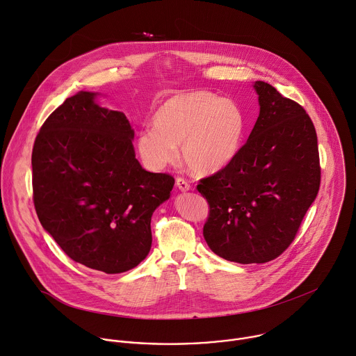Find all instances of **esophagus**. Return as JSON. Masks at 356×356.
I'll use <instances>...</instances> for the list:
<instances>
[{"label": "esophagus", "mask_w": 356, "mask_h": 356, "mask_svg": "<svg viewBox=\"0 0 356 356\" xmlns=\"http://www.w3.org/2000/svg\"><path fill=\"white\" fill-rule=\"evenodd\" d=\"M176 186H177V188H179L180 191H188V190H191V186H190L184 179H181V177L176 179Z\"/></svg>", "instance_id": "1"}]
</instances>
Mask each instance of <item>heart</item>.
<instances>
[{
  "label": "heart",
  "mask_w": 356,
  "mask_h": 356,
  "mask_svg": "<svg viewBox=\"0 0 356 356\" xmlns=\"http://www.w3.org/2000/svg\"><path fill=\"white\" fill-rule=\"evenodd\" d=\"M152 128L140 131L135 149L150 170H162L179 158L200 176L225 169L238 155L246 117L232 99L206 90L176 92L158 107Z\"/></svg>",
  "instance_id": "heart-1"
}]
</instances>
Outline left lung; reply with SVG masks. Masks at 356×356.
Masks as SVG:
<instances>
[{
	"mask_svg": "<svg viewBox=\"0 0 356 356\" xmlns=\"http://www.w3.org/2000/svg\"><path fill=\"white\" fill-rule=\"evenodd\" d=\"M259 117L235 159L202 179L210 204L202 235L229 262L265 264L293 242L320 188L316 128L301 106L265 81L253 83Z\"/></svg>",
	"mask_w": 356,
	"mask_h": 356,
	"instance_id": "1",
	"label": "left lung"
}]
</instances>
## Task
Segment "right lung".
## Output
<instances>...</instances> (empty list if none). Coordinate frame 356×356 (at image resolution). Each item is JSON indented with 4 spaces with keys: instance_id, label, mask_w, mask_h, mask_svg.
Returning a JSON list of instances; mask_svg holds the SVG:
<instances>
[{
    "instance_id": "add662e5",
    "label": "right lung",
    "mask_w": 356,
    "mask_h": 356,
    "mask_svg": "<svg viewBox=\"0 0 356 356\" xmlns=\"http://www.w3.org/2000/svg\"><path fill=\"white\" fill-rule=\"evenodd\" d=\"M99 95L79 91L42 125L32 152L33 202L67 257L115 275L147 257L152 214L170 198L175 179L140 166L129 120L101 106Z\"/></svg>"
}]
</instances>
